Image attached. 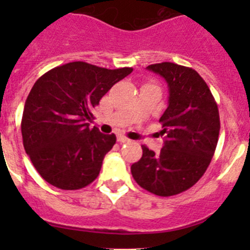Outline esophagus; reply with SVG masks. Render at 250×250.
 <instances>
[{
    "mask_svg": "<svg viewBox=\"0 0 250 250\" xmlns=\"http://www.w3.org/2000/svg\"><path fill=\"white\" fill-rule=\"evenodd\" d=\"M118 141L123 144V143H127V141H129V139H127L126 136H124V135H118Z\"/></svg>",
    "mask_w": 250,
    "mask_h": 250,
    "instance_id": "1",
    "label": "esophagus"
}]
</instances>
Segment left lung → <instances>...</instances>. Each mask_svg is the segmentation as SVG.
Listing matches in <instances>:
<instances>
[{
  "instance_id": "obj_1",
  "label": "left lung",
  "mask_w": 250,
  "mask_h": 250,
  "mask_svg": "<svg viewBox=\"0 0 250 250\" xmlns=\"http://www.w3.org/2000/svg\"><path fill=\"white\" fill-rule=\"evenodd\" d=\"M147 70L165 79L169 105L159 123L165 134L159 154L143 145V156L131 165L132 178L159 196L188 190L204 175L219 138V110L209 86L195 70L173 62L154 63Z\"/></svg>"
}]
</instances>
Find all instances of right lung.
Returning a JSON list of instances; mask_svg holds the SVG:
<instances>
[{"mask_svg":"<svg viewBox=\"0 0 250 250\" xmlns=\"http://www.w3.org/2000/svg\"><path fill=\"white\" fill-rule=\"evenodd\" d=\"M131 72V67L109 70L74 61L54 67L35 83L22 114V140L35 169L48 184L77 190L98 178L116 136L90 127L92 109Z\"/></svg>","mask_w":250,"mask_h":250,"instance_id":"add662e5","label":"right lung"}]
</instances>
